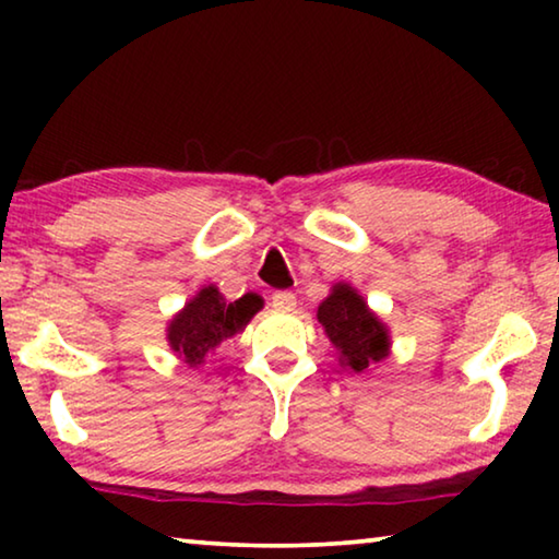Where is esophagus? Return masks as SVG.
I'll return each mask as SVG.
<instances>
[{"instance_id":"1","label":"esophagus","mask_w":559,"mask_h":559,"mask_svg":"<svg viewBox=\"0 0 559 559\" xmlns=\"http://www.w3.org/2000/svg\"><path fill=\"white\" fill-rule=\"evenodd\" d=\"M271 306L276 310H293L296 308V296L290 290H276L271 296Z\"/></svg>"}]
</instances>
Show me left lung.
I'll return each instance as SVG.
<instances>
[{"label": "left lung", "mask_w": 559, "mask_h": 559, "mask_svg": "<svg viewBox=\"0 0 559 559\" xmlns=\"http://www.w3.org/2000/svg\"><path fill=\"white\" fill-rule=\"evenodd\" d=\"M318 320L325 328L330 343L340 349V362L353 367L355 372H362L386 357L390 349L386 328L347 283H337L333 293L320 302Z\"/></svg>", "instance_id": "obj_1"}]
</instances>
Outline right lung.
<instances>
[{
    "label": "right lung",
    "instance_id": "right-lung-1",
    "mask_svg": "<svg viewBox=\"0 0 559 559\" xmlns=\"http://www.w3.org/2000/svg\"><path fill=\"white\" fill-rule=\"evenodd\" d=\"M263 300L257 293H246L239 300H226L216 286H206L185 306L167 330V340L189 367L204 362V357L259 313Z\"/></svg>",
    "mask_w": 559,
    "mask_h": 559
}]
</instances>
